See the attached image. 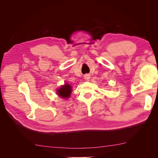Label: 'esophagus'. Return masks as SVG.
Segmentation results:
<instances>
[{
    "instance_id": "1",
    "label": "esophagus",
    "mask_w": 158,
    "mask_h": 158,
    "mask_svg": "<svg viewBox=\"0 0 158 158\" xmlns=\"http://www.w3.org/2000/svg\"><path fill=\"white\" fill-rule=\"evenodd\" d=\"M84 78H85V80H88L90 78V76H89V75H88V74L85 75V76H84Z\"/></svg>"
}]
</instances>
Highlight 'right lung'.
I'll return each mask as SVG.
<instances>
[{
  "mask_svg": "<svg viewBox=\"0 0 158 158\" xmlns=\"http://www.w3.org/2000/svg\"><path fill=\"white\" fill-rule=\"evenodd\" d=\"M72 92V88L70 85L68 84H65L64 85L60 88L58 91H57V94L60 98H69L70 95Z\"/></svg>",
  "mask_w": 158,
  "mask_h": 158,
  "instance_id": "add662e5",
  "label": "right lung"
}]
</instances>
